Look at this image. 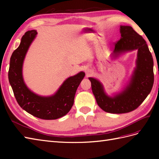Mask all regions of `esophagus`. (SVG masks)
<instances>
[{"label":"esophagus","instance_id":"obj_1","mask_svg":"<svg viewBox=\"0 0 159 159\" xmlns=\"http://www.w3.org/2000/svg\"><path fill=\"white\" fill-rule=\"evenodd\" d=\"M92 74H93V72L92 70L87 69L86 70V75H87V76H92Z\"/></svg>","mask_w":159,"mask_h":159}]
</instances>
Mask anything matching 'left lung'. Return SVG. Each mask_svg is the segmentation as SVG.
I'll list each match as a JSON object with an SVG mask.
<instances>
[{
	"label": "left lung",
	"mask_w": 159,
	"mask_h": 159,
	"mask_svg": "<svg viewBox=\"0 0 159 159\" xmlns=\"http://www.w3.org/2000/svg\"><path fill=\"white\" fill-rule=\"evenodd\" d=\"M121 38L115 43L113 56L138 50L136 67L126 88L113 97L104 92L102 84L89 78L98 105L110 113H126L134 111L151 92L154 84L153 59L144 39L130 26H120Z\"/></svg>",
	"instance_id": "left-lung-1"
}]
</instances>
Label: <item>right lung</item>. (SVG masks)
<instances>
[{"label": "right lung", "mask_w": 159, "mask_h": 159, "mask_svg": "<svg viewBox=\"0 0 159 159\" xmlns=\"http://www.w3.org/2000/svg\"><path fill=\"white\" fill-rule=\"evenodd\" d=\"M37 34L35 30L26 31L18 48L12 53L8 72L9 81L22 109L40 119L56 120L66 116L70 111L76 89L85 74L80 72L67 78L52 96H41L31 92L24 82L22 66L26 54Z\"/></svg>", "instance_id": "add662e5"}]
</instances>
